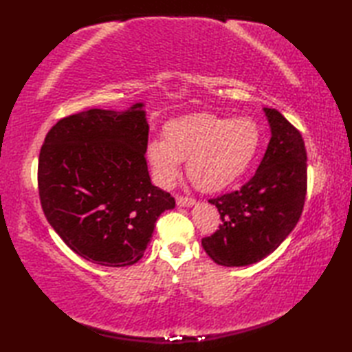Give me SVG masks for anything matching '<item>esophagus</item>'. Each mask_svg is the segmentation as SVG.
Listing matches in <instances>:
<instances>
[{
  "instance_id": "obj_1",
  "label": "esophagus",
  "mask_w": 352,
  "mask_h": 352,
  "mask_svg": "<svg viewBox=\"0 0 352 352\" xmlns=\"http://www.w3.org/2000/svg\"><path fill=\"white\" fill-rule=\"evenodd\" d=\"M197 201L192 198H186V197H177V206L178 207H192Z\"/></svg>"
}]
</instances>
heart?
Returning <instances> with one entry per match:
<instances>
[{
  "label": "heart",
  "instance_id": "1",
  "mask_svg": "<svg viewBox=\"0 0 352 352\" xmlns=\"http://www.w3.org/2000/svg\"><path fill=\"white\" fill-rule=\"evenodd\" d=\"M261 131L251 118L193 113L172 119L163 139L148 142L146 159L155 183L170 188L182 162L193 184L203 192H221L236 184L256 160Z\"/></svg>",
  "mask_w": 352,
  "mask_h": 352
}]
</instances>
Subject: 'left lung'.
Returning <instances> with one entry per match:
<instances>
[{"label": "left lung", "mask_w": 352, "mask_h": 352, "mask_svg": "<svg viewBox=\"0 0 352 352\" xmlns=\"http://www.w3.org/2000/svg\"><path fill=\"white\" fill-rule=\"evenodd\" d=\"M271 140L257 172L241 189L213 198L222 223L204 237L221 266H248L274 252L301 218L307 192V153L301 133L278 110L263 109Z\"/></svg>", "instance_id": "1"}]
</instances>
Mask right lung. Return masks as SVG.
Masks as SVG:
<instances>
[{
	"label": "right lung",
	"instance_id": "obj_1",
	"mask_svg": "<svg viewBox=\"0 0 352 352\" xmlns=\"http://www.w3.org/2000/svg\"><path fill=\"white\" fill-rule=\"evenodd\" d=\"M144 102L91 109L58 121L39 154L43 213L69 248L92 263L130 266L144 256L155 221L175 207L151 183Z\"/></svg>",
	"mask_w": 352,
	"mask_h": 352
}]
</instances>
